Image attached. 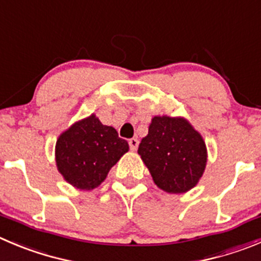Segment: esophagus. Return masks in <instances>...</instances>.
<instances>
[{
    "mask_svg": "<svg viewBox=\"0 0 261 261\" xmlns=\"http://www.w3.org/2000/svg\"><path fill=\"white\" fill-rule=\"evenodd\" d=\"M129 148H130V150L132 151H136L138 148V140L137 138H130V140H129Z\"/></svg>",
    "mask_w": 261,
    "mask_h": 261,
    "instance_id": "obj_1",
    "label": "esophagus"
}]
</instances>
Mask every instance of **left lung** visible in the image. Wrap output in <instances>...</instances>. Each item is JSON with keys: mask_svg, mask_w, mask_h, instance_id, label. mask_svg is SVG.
<instances>
[{"mask_svg": "<svg viewBox=\"0 0 261 261\" xmlns=\"http://www.w3.org/2000/svg\"><path fill=\"white\" fill-rule=\"evenodd\" d=\"M138 153L158 187L182 193L197 185L206 166V146L187 120L155 116Z\"/></svg>", "mask_w": 261, "mask_h": 261, "instance_id": "8db88e82", "label": "left lung"}]
</instances>
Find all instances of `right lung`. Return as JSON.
I'll list each match as a JSON object with an SVG mask.
<instances>
[{
    "label": "right lung",
    "instance_id": "1",
    "mask_svg": "<svg viewBox=\"0 0 261 261\" xmlns=\"http://www.w3.org/2000/svg\"><path fill=\"white\" fill-rule=\"evenodd\" d=\"M129 150L113 126L95 115L78 121L56 142V164L66 180L81 190H93Z\"/></svg>",
    "mask_w": 261,
    "mask_h": 261
}]
</instances>
